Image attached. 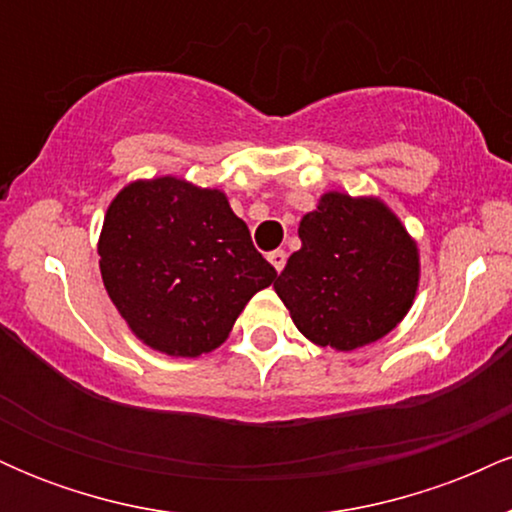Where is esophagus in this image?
<instances>
[{
  "instance_id": "obj_1",
  "label": "esophagus",
  "mask_w": 512,
  "mask_h": 512,
  "mask_svg": "<svg viewBox=\"0 0 512 512\" xmlns=\"http://www.w3.org/2000/svg\"><path fill=\"white\" fill-rule=\"evenodd\" d=\"M267 260L272 262V267L276 269V272H281V269H284V264H286V252H284V250H274V252H269Z\"/></svg>"
}]
</instances>
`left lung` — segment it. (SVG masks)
<instances>
[{
    "label": "left lung",
    "mask_w": 512,
    "mask_h": 512,
    "mask_svg": "<svg viewBox=\"0 0 512 512\" xmlns=\"http://www.w3.org/2000/svg\"><path fill=\"white\" fill-rule=\"evenodd\" d=\"M274 291L298 332L317 346L354 351L378 342L409 313L419 289V248L378 197L327 192L298 226Z\"/></svg>",
    "instance_id": "8db88e82"
}]
</instances>
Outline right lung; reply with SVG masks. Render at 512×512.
I'll use <instances>...</instances> for the list:
<instances>
[{"mask_svg": "<svg viewBox=\"0 0 512 512\" xmlns=\"http://www.w3.org/2000/svg\"><path fill=\"white\" fill-rule=\"evenodd\" d=\"M98 255L117 313L168 356L214 351L250 298L276 279L228 197L173 175L117 192Z\"/></svg>", "mask_w": 512, "mask_h": 512, "instance_id": "right-lung-1", "label": "right lung"}]
</instances>
